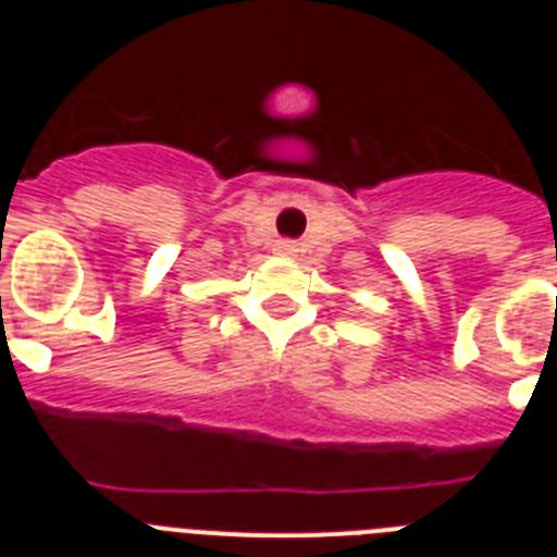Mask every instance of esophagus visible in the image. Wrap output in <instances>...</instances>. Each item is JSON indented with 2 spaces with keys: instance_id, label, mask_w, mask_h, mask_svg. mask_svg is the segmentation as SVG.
Instances as JSON below:
<instances>
[{
  "instance_id": "1",
  "label": "esophagus",
  "mask_w": 557,
  "mask_h": 557,
  "mask_svg": "<svg viewBox=\"0 0 557 557\" xmlns=\"http://www.w3.org/2000/svg\"><path fill=\"white\" fill-rule=\"evenodd\" d=\"M275 253L295 256L298 253V243H295V239H278V243H275Z\"/></svg>"
}]
</instances>
